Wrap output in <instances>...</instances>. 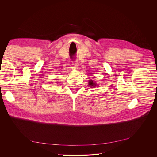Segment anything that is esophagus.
<instances>
[{"label":"esophagus","mask_w":157,"mask_h":157,"mask_svg":"<svg viewBox=\"0 0 157 157\" xmlns=\"http://www.w3.org/2000/svg\"><path fill=\"white\" fill-rule=\"evenodd\" d=\"M73 67H75V68H77L78 66V61L77 60H74L73 61V63H72Z\"/></svg>","instance_id":"esophagus-1"}]
</instances>
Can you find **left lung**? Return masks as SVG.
<instances>
[{
	"label": "left lung",
	"mask_w": 157,
	"mask_h": 157,
	"mask_svg": "<svg viewBox=\"0 0 157 157\" xmlns=\"http://www.w3.org/2000/svg\"><path fill=\"white\" fill-rule=\"evenodd\" d=\"M89 85L90 86H93V87H95L96 86V84H95L94 82H93V80H89Z\"/></svg>",
	"instance_id": "8db88e82"
}]
</instances>
